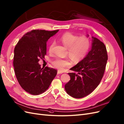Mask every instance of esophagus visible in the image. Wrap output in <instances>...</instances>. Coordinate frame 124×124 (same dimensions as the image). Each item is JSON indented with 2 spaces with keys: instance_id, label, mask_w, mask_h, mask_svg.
I'll list each match as a JSON object with an SVG mask.
<instances>
[{
  "instance_id": "esophagus-1",
  "label": "esophagus",
  "mask_w": 124,
  "mask_h": 124,
  "mask_svg": "<svg viewBox=\"0 0 124 124\" xmlns=\"http://www.w3.org/2000/svg\"><path fill=\"white\" fill-rule=\"evenodd\" d=\"M62 74V72H61L60 71L58 70V71H57V74H58V75H59V74Z\"/></svg>"
}]
</instances>
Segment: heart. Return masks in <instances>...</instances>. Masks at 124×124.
<instances>
[{
	"instance_id": "obj_1",
	"label": "heart",
	"mask_w": 124,
	"mask_h": 124,
	"mask_svg": "<svg viewBox=\"0 0 124 124\" xmlns=\"http://www.w3.org/2000/svg\"><path fill=\"white\" fill-rule=\"evenodd\" d=\"M60 40L67 48L70 58L75 62H78L85 57L87 54L90 47V41L86 37H79L78 35L70 32L63 34ZM55 45L54 42L50 43L49 46V52H53ZM53 65L60 70L71 66V63L69 59L57 58L53 62Z\"/></svg>"
}]
</instances>
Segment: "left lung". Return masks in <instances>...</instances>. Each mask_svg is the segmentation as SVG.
Here are the masks:
<instances>
[{
	"instance_id": "obj_1",
	"label": "left lung",
	"mask_w": 124,
	"mask_h": 124,
	"mask_svg": "<svg viewBox=\"0 0 124 124\" xmlns=\"http://www.w3.org/2000/svg\"><path fill=\"white\" fill-rule=\"evenodd\" d=\"M89 37V35H87ZM91 50L68 73L70 80L65 85L66 93L75 98L86 96L96 88L106 69L108 54L106 46L98 39L92 37Z\"/></svg>"
}]
</instances>
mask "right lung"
I'll return each instance as SVG.
<instances>
[{"instance_id":"right-lung-1","label":"right lung","mask_w":124,"mask_h":124,"mask_svg":"<svg viewBox=\"0 0 124 124\" xmlns=\"http://www.w3.org/2000/svg\"><path fill=\"white\" fill-rule=\"evenodd\" d=\"M59 30H33L19 39L14 48L13 66L16 77L22 88L32 95L45 92L57 74L52 68L41 67L40 59L46 54V43Z\"/></svg>"}]
</instances>
